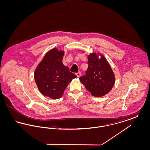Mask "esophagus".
I'll list each match as a JSON object with an SVG mask.
<instances>
[{
    "label": "esophagus",
    "mask_w": 150,
    "mask_h": 150,
    "mask_svg": "<svg viewBox=\"0 0 150 150\" xmlns=\"http://www.w3.org/2000/svg\"><path fill=\"white\" fill-rule=\"evenodd\" d=\"M81 73L80 72H78L76 73V76H77L78 77H80V76H81Z\"/></svg>",
    "instance_id": "obj_1"
}]
</instances>
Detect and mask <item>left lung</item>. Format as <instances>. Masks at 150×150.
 <instances>
[{
  "instance_id": "1",
  "label": "left lung",
  "mask_w": 150,
  "mask_h": 150,
  "mask_svg": "<svg viewBox=\"0 0 150 150\" xmlns=\"http://www.w3.org/2000/svg\"><path fill=\"white\" fill-rule=\"evenodd\" d=\"M88 59V67L86 75L79 79L93 96H103L114 85V74L103 55L98 58L96 53H91Z\"/></svg>"
}]
</instances>
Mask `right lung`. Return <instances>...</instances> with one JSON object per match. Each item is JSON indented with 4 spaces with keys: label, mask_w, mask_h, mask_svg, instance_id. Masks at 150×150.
I'll return each mask as SVG.
<instances>
[{
    "label": "right lung",
    "mask_w": 150,
    "mask_h": 150,
    "mask_svg": "<svg viewBox=\"0 0 150 150\" xmlns=\"http://www.w3.org/2000/svg\"><path fill=\"white\" fill-rule=\"evenodd\" d=\"M64 51L53 48L48 52L34 73L37 86L45 96L60 98L72 79L77 76L62 64Z\"/></svg>",
    "instance_id": "obj_1"
}]
</instances>
